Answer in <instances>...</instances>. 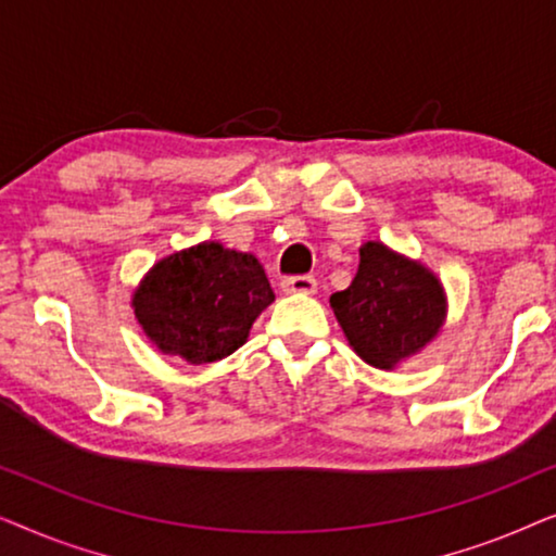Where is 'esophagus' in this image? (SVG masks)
Segmentation results:
<instances>
[{
  "label": "esophagus",
  "mask_w": 556,
  "mask_h": 556,
  "mask_svg": "<svg viewBox=\"0 0 556 556\" xmlns=\"http://www.w3.org/2000/svg\"><path fill=\"white\" fill-rule=\"evenodd\" d=\"M316 288H318V283H316L314 276H291V278H286L283 283H280V291H283V293H306V295H311V293H316Z\"/></svg>",
  "instance_id": "obj_1"
}]
</instances>
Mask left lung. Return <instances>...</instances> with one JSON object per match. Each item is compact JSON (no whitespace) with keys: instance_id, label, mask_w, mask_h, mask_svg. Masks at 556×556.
Returning <instances> with one entry per match:
<instances>
[{"instance_id":"left-lung-1","label":"left lung","mask_w":556,"mask_h":556,"mask_svg":"<svg viewBox=\"0 0 556 556\" xmlns=\"http://www.w3.org/2000/svg\"><path fill=\"white\" fill-rule=\"evenodd\" d=\"M331 308L349 346L377 369H394L422 352L445 324L447 301L438 276L382 242H364L359 270Z\"/></svg>"}]
</instances>
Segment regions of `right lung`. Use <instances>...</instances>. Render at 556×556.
I'll list each match as a JSON object with an SVG mask.
<instances>
[{
    "instance_id": "right-lung-1",
    "label": "right lung",
    "mask_w": 556,
    "mask_h": 556,
    "mask_svg": "<svg viewBox=\"0 0 556 556\" xmlns=\"http://www.w3.org/2000/svg\"><path fill=\"white\" fill-rule=\"evenodd\" d=\"M276 301L255 255L219 242L166 255L134 293V314L159 352L189 364L230 356L250 326Z\"/></svg>"
}]
</instances>
